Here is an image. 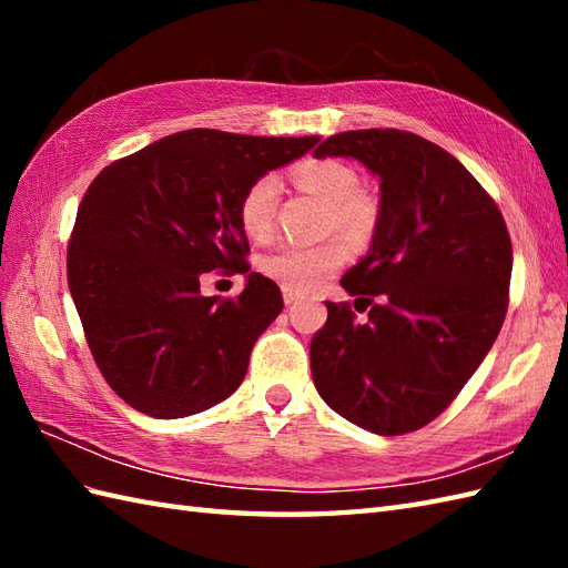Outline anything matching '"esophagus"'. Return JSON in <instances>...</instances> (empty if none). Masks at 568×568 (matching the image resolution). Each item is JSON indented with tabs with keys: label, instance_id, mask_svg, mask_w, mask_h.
I'll return each mask as SVG.
<instances>
[{
	"label": "esophagus",
	"instance_id": "1",
	"mask_svg": "<svg viewBox=\"0 0 568 568\" xmlns=\"http://www.w3.org/2000/svg\"><path fill=\"white\" fill-rule=\"evenodd\" d=\"M283 300H285V305H295L300 300V293L291 291V287H283Z\"/></svg>",
	"mask_w": 568,
	"mask_h": 568
}]
</instances>
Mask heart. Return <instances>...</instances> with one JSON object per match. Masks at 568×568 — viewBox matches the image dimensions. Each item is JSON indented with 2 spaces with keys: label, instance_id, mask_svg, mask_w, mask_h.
Wrapping results in <instances>:
<instances>
[{
  "label": "heart",
  "instance_id": "heart-1",
  "mask_svg": "<svg viewBox=\"0 0 568 568\" xmlns=\"http://www.w3.org/2000/svg\"><path fill=\"white\" fill-rule=\"evenodd\" d=\"M300 190L320 197L332 210V224L354 244L366 241L378 222V207L361 192L358 173L342 161H310L293 173ZM281 183L275 175H261L246 187L239 202V222L251 241H268L273 234ZM346 261L342 241L320 246H281L261 261V271L291 291H315Z\"/></svg>",
  "mask_w": 568,
  "mask_h": 568
}]
</instances>
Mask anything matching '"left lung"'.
Here are the masks:
<instances>
[{
  "label": "left lung",
  "instance_id": "obj_1",
  "mask_svg": "<svg viewBox=\"0 0 568 568\" xmlns=\"http://www.w3.org/2000/svg\"><path fill=\"white\" fill-rule=\"evenodd\" d=\"M327 155L364 163L381 200L371 248L342 277L371 305L368 322L327 303V324L310 344L312 381L361 429L415 432L449 407L503 327L508 226L452 153L409 131H344L320 143L315 159Z\"/></svg>",
  "mask_w": 568,
  "mask_h": 568
}]
</instances>
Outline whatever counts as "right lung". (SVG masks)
I'll use <instances>...</instances> for the list:
<instances>
[{
	"instance_id": "1",
	"label": "right lung",
	"mask_w": 568,
	"mask_h": 568,
	"mask_svg": "<svg viewBox=\"0 0 568 568\" xmlns=\"http://www.w3.org/2000/svg\"><path fill=\"white\" fill-rule=\"evenodd\" d=\"M317 141L190 129L92 180L70 236L68 287L90 352L126 405L175 419L239 388L253 344L283 310L281 287L244 263L239 202ZM216 267L247 273L236 301L199 293L201 273Z\"/></svg>"
}]
</instances>
